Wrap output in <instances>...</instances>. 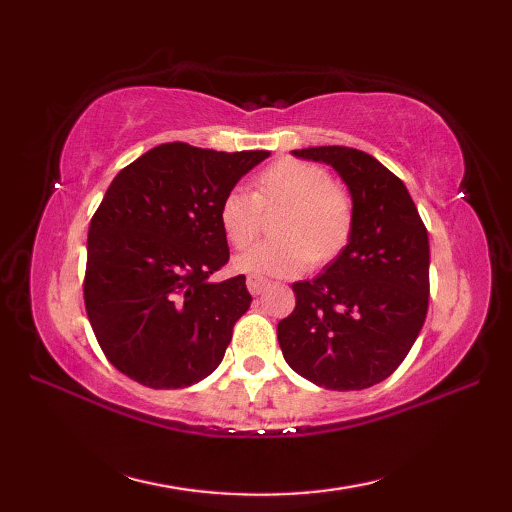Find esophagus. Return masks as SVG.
Masks as SVG:
<instances>
[{
    "mask_svg": "<svg viewBox=\"0 0 512 512\" xmlns=\"http://www.w3.org/2000/svg\"><path fill=\"white\" fill-rule=\"evenodd\" d=\"M246 286H248V290H250V295H259V292H262V290L268 286V279L259 277V275H248Z\"/></svg>",
    "mask_w": 512,
    "mask_h": 512,
    "instance_id": "34e87169",
    "label": "esophagus"
}]
</instances>
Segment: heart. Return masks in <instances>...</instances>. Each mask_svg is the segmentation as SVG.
Returning <instances> with one entry per match:
<instances>
[{
  "instance_id": "b5f03b06",
  "label": "heart",
  "mask_w": 512,
  "mask_h": 512,
  "mask_svg": "<svg viewBox=\"0 0 512 512\" xmlns=\"http://www.w3.org/2000/svg\"><path fill=\"white\" fill-rule=\"evenodd\" d=\"M277 211V239L235 257L239 273L297 277L308 264H332L352 242L356 211L350 193L334 184L328 169L306 160L273 162L255 178L253 195L228 191L220 200L217 220L228 244L246 248L262 233L264 215Z\"/></svg>"
}]
</instances>
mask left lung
<instances>
[{
  "label": "left lung",
  "mask_w": 512,
  "mask_h": 512,
  "mask_svg": "<svg viewBox=\"0 0 512 512\" xmlns=\"http://www.w3.org/2000/svg\"><path fill=\"white\" fill-rule=\"evenodd\" d=\"M350 187L356 224L341 257L297 281V306L277 325L286 363L310 383L352 391L385 380L416 343L429 308L427 226L398 176L352 147H308Z\"/></svg>",
  "instance_id": "obj_1"
}]
</instances>
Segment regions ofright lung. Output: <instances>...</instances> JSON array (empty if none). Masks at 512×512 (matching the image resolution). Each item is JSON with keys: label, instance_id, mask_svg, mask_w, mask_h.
<instances>
[{"label": "right lung", "instance_id": "obj_1", "mask_svg": "<svg viewBox=\"0 0 512 512\" xmlns=\"http://www.w3.org/2000/svg\"><path fill=\"white\" fill-rule=\"evenodd\" d=\"M268 151L165 143L118 171L88 233L83 299L103 354L151 389H182L222 363L250 308L246 277L211 281L231 253L220 200Z\"/></svg>", "mask_w": 512, "mask_h": 512}]
</instances>
